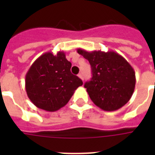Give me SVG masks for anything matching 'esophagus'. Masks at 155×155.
<instances>
[{"instance_id":"34e87169","label":"esophagus","mask_w":155,"mask_h":155,"mask_svg":"<svg viewBox=\"0 0 155 155\" xmlns=\"http://www.w3.org/2000/svg\"><path fill=\"white\" fill-rule=\"evenodd\" d=\"M78 76H79V77H80V79H81V80H84V76H83V73L82 72L79 73V75H78Z\"/></svg>"}]
</instances>
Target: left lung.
<instances>
[{"label": "left lung", "mask_w": 155, "mask_h": 155, "mask_svg": "<svg viewBox=\"0 0 155 155\" xmlns=\"http://www.w3.org/2000/svg\"><path fill=\"white\" fill-rule=\"evenodd\" d=\"M77 52L89 62L92 77L84 87L92 102L104 111H115L127 103L134 91V68L119 54L101 51Z\"/></svg>", "instance_id": "obj_1"}]
</instances>
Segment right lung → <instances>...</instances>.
Returning a JSON list of instances; mask_svg holds the SVG:
<instances>
[{"label":"right lung","instance_id":"right-lung-1","mask_svg":"<svg viewBox=\"0 0 155 155\" xmlns=\"http://www.w3.org/2000/svg\"><path fill=\"white\" fill-rule=\"evenodd\" d=\"M65 53L47 52L34 62L25 75V90L36 107L54 112L66 105L82 80L71 72Z\"/></svg>","mask_w":155,"mask_h":155}]
</instances>
